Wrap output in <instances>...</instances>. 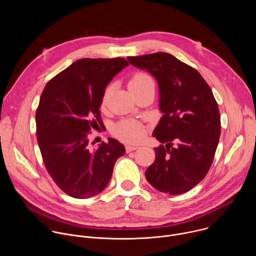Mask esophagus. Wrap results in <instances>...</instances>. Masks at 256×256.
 <instances>
[{
	"instance_id": "obj_1",
	"label": "esophagus",
	"mask_w": 256,
	"mask_h": 256,
	"mask_svg": "<svg viewBox=\"0 0 256 256\" xmlns=\"http://www.w3.org/2000/svg\"><path fill=\"white\" fill-rule=\"evenodd\" d=\"M138 149V146H132V144H126V150L128 153L132 152V151H134Z\"/></svg>"
}]
</instances>
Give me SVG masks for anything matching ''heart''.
<instances>
[{"instance_id":"1","label":"heart","mask_w":256,"mask_h":256,"mask_svg":"<svg viewBox=\"0 0 256 256\" xmlns=\"http://www.w3.org/2000/svg\"><path fill=\"white\" fill-rule=\"evenodd\" d=\"M154 85V80L152 77L148 74H146L144 72H138L132 77L130 78L128 82V89L130 91H136L142 88H146L148 86ZM109 89L107 88L104 92L103 96V102L105 101L107 95H108ZM112 134L114 136H116L118 140L126 142H134L142 138L144 130L140 122L136 120H122L118 124H116L112 128Z\"/></svg>"}]
</instances>
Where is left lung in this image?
I'll list each match as a JSON object with an SVG mask.
<instances>
[{"mask_svg": "<svg viewBox=\"0 0 256 256\" xmlns=\"http://www.w3.org/2000/svg\"><path fill=\"white\" fill-rule=\"evenodd\" d=\"M157 79L163 112L153 136L162 144L146 178L157 190L180 194L208 172L221 134L220 112L214 94L192 66L166 52L128 56Z\"/></svg>", "mask_w": 256, "mask_h": 256, "instance_id": "left-lung-1", "label": "left lung"}]
</instances>
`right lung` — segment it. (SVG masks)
Here are the masks:
<instances>
[{
	"label": "right lung",
	"mask_w": 256,
	"mask_h": 256,
	"mask_svg": "<svg viewBox=\"0 0 256 256\" xmlns=\"http://www.w3.org/2000/svg\"><path fill=\"white\" fill-rule=\"evenodd\" d=\"M128 66L124 58H81L46 85L36 109V136L46 168L68 196L88 198L112 178L124 144L109 138L90 150L91 128L103 124L99 108L105 88Z\"/></svg>",
	"instance_id": "obj_1"
}]
</instances>
